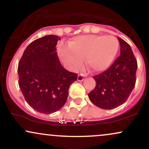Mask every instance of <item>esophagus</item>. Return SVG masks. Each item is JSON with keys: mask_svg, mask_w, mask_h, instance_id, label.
Masks as SVG:
<instances>
[{"mask_svg": "<svg viewBox=\"0 0 149 149\" xmlns=\"http://www.w3.org/2000/svg\"><path fill=\"white\" fill-rule=\"evenodd\" d=\"M78 81H83V75L79 74L78 76Z\"/></svg>", "mask_w": 149, "mask_h": 149, "instance_id": "1", "label": "esophagus"}]
</instances>
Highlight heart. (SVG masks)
I'll return each instance as SVG.
<instances>
[{"label": "heart", "instance_id": "heart-1", "mask_svg": "<svg viewBox=\"0 0 149 149\" xmlns=\"http://www.w3.org/2000/svg\"><path fill=\"white\" fill-rule=\"evenodd\" d=\"M119 45L117 38L113 36H80L69 42V50L61 49L59 55L71 69L79 68L85 59L87 66L92 71L101 72L112 64Z\"/></svg>", "mask_w": 149, "mask_h": 149}]
</instances>
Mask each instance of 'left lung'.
Segmentation results:
<instances>
[{
    "label": "left lung",
    "mask_w": 149,
    "mask_h": 149,
    "mask_svg": "<svg viewBox=\"0 0 149 149\" xmlns=\"http://www.w3.org/2000/svg\"><path fill=\"white\" fill-rule=\"evenodd\" d=\"M120 55L104 72L93 76L95 89L88 97L95 106L103 109H112L122 105L134 89L136 83L137 61L130 45L118 37Z\"/></svg>",
    "instance_id": "8db88e82"
}]
</instances>
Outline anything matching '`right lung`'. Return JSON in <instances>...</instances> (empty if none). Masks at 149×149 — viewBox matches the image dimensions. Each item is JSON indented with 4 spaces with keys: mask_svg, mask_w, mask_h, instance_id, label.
I'll use <instances>...</instances> for the list:
<instances>
[{
    "mask_svg": "<svg viewBox=\"0 0 149 149\" xmlns=\"http://www.w3.org/2000/svg\"><path fill=\"white\" fill-rule=\"evenodd\" d=\"M59 37L47 35L27 46L19 61V85L25 100L36 111L50 114L61 109L78 74L61 66L56 50Z\"/></svg>",
    "mask_w": 149,
    "mask_h": 149,
    "instance_id": "add662e5",
    "label": "right lung"
}]
</instances>
